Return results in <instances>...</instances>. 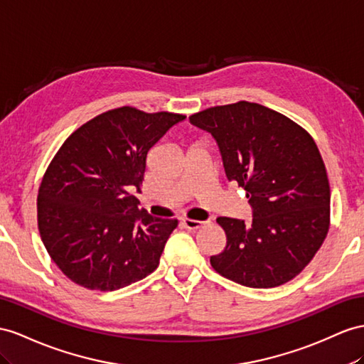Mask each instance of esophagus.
<instances>
[{"label": "esophagus", "mask_w": 364, "mask_h": 364, "mask_svg": "<svg viewBox=\"0 0 364 364\" xmlns=\"http://www.w3.org/2000/svg\"><path fill=\"white\" fill-rule=\"evenodd\" d=\"M203 225H204L203 221H197V220H189V218H184V220L181 221V226H183L184 229H188V230H195V229H200Z\"/></svg>", "instance_id": "esophagus-1"}]
</instances>
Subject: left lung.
Returning <instances> with one entry per match:
<instances>
[{
	"instance_id": "obj_1",
	"label": "left lung",
	"mask_w": 364,
	"mask_h": 364,
	"mask_svg": "<svg viewBox=\"0 0 364 364\" xmlns=\"http://www.w3.org/2000/svg\"><path fill=\"white\" fill-rule=\"evenodd\" d=\"M218 144L229 181L245 188L252 223L218 217L226 247L210 257L225 278L266 289L291 282L329 230L331 189L314 138L257 102L209 107L189 117Z\"/></svg>"
}]
</instances>
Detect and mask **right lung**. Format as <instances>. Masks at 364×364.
Segmentation results:
<instances>
[{
	"mask_svg": "<svg viewBox=\"0 0 364 364\" xmlns=\"http://www.w3.org/2000/svg\"><path fill=\"white\" fill-rule=\"evenodd\" d=\"M184 118L124 106L92 118L63 143L36 208L44 247L73 283L117 291L160 264L178 221L138 209L132 192L143 183L149 151Z\"/></svg>",
	"mask_w": 364,
	"mask_h": 364,
	"instance_id": "add662e5",
	"label": "right lung"
}]
</instances>
